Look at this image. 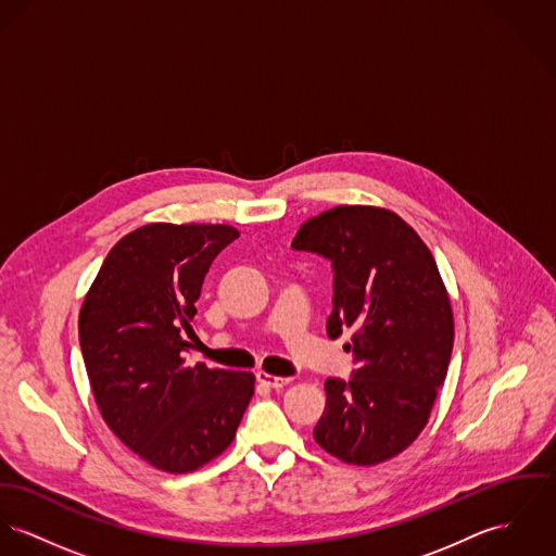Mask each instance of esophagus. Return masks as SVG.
<instances>
[{"mask_svg":"<svg viewBox=\"0 0 556 556\" xmlns=\"http://www.w3.org/2000/svg\"><path fill=\"white\" fill-rule=\"evenodd\" d=\"M256 380H258L261 384H265L267 389H274V391L285 389L287 384H291V378H278V376H271V374H267V371H256Z\"/></svg>","mask_w":556,"mask_h":556,"instance_id":"obj_1","label":"esophagus"}]
</instances>
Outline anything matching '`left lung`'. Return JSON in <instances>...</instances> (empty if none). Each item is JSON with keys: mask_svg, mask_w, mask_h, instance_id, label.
Listing matches in <instances>:
<instances>
[{"mask_svg": "<svg viewBox=\"0 0 556 556\" xmlns=\"http://www.w3.org/2000/svg\"><path fill=\"white\" fill-rule=\"evenodd\" d=\"M333 269L331 340L344 344L351 380L325 382L327 404L314 440L351 465H376L405 451L425 429L444 384L453 307L435 258L395 212L338 205L305 220L291 244Z\"/></svg>", "mask_w": 556, "mask_h": 556, "instance_id": "1", "label": "left lung"}]
</instances>
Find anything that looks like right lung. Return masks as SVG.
Here are the masks:
<instances>
[{"mask_svg":"<svg viewBox=\"0 0 556 556\" xmlns=\"http://www.w3.org/2000/svg\"><path fill=\"white\" fill-rule=\"evenodd\" d=\"M236 238L229 225H144L114 244L80 307V349L105 425L169 473L220 455L253 397L251 371L182 358L203 278Z\"/></svg>","mask_w":556,"mask_h":556,"instance_id":"add662e5","label":"right lung"}]
</instances>
